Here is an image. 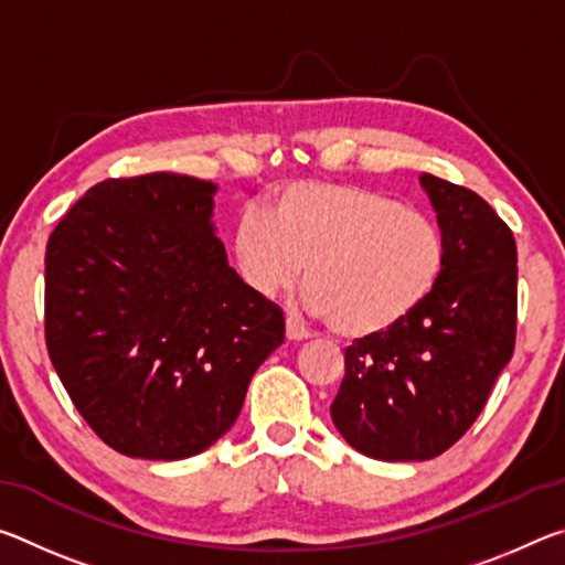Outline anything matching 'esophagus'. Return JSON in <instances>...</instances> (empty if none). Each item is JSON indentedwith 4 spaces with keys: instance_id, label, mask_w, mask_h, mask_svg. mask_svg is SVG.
<instances>
[{
    "instance_id": "obj_1",
    "label": "esophagus",
    "mask_w": 565,
    "mask_h": 565,
    "mask_svg": "<svg viewBox=\"0 0 565 565\" xmlns=\"http://www.w3.org/2000/svg\"><path fill=\"white\" fill-rule=\"evenodd\" d=\"M286 339H289V341H306V339H311V333L306 331L294 317H289V319H286Z\"/></svg>"
}]
</instances>
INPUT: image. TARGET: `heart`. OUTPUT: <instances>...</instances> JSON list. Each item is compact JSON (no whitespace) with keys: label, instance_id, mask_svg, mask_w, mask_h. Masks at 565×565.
Here are the masks:
<instances>
[{"label":"heart","instance_id":"heart-1","mask_svg":"<svg viewBox=\"0 0 565 565\" xmlns=\"http://www.w3.org/2000/svg\"><path fill=\"white\" fill-rule=\"evenodd\" d=\"M232 254L244 286L262 299L303 271L311 313L341 337L366 339L404 323L436 291L446 238L431 216L384 191L291 181L274 191L266 212L244 209Z\"/></svg>","mask_w":565,"mask_h":565}]
</instances>
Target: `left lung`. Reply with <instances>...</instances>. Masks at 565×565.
Wrapping results in <instances>:
<instances>
[{"mask_svg":"<svg viewBox=\"0 0 565 565\" xmlns=\"http://www.w3.org/2000/svg\"><path fill=\"white\" fill-rule=\"evenodd\" d=\"M420 186L446 238L441 281L404 323L353 341L331 404L341 436L379 461L448 451L483 411L515 347L513 232L471 189L434 174Z\"/></svg>","mask_w":565,"mask_h":565,"instance_id":"1","label":"left lung"}]
</instances>
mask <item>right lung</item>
<instances>
[{"mask_svg": "<svg viewBox=\"0 0 565 565\" xmlns=\"http://www.w3.org/2000/svg\"><path fill=\"white\" fill-rule=\"evenodd\" d=\"M214 191L169 171L104 179L46 242V351L76 411L124 456L202 454L284 343L279 306L226 262Z\"/></svg>", "mask_w": 565, "mask_h": 565, "instance_id": "add662e5", "label": "right lung"}]
</instances>
